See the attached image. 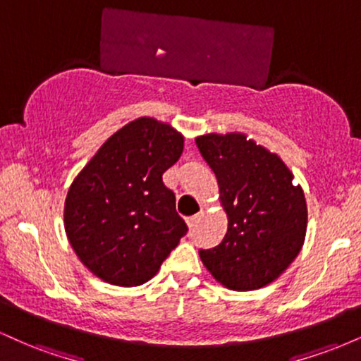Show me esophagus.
<instances>
[{"label":"esophagus","instance_id":"34e87169","mask_svg":"<svg viewBox=\"0 0 361 361\" xmlns=\"http://www.w3.org/2000/svg\"><path fill=\"white\" fill-rule=\"evenodd\" d=\"M202 217H204V212H198V214L192 215V217L186 219V224H188L190 229H193V227H197V224L200 222V219H202Z\"/></svg>","mask_w":361,"mask_h":361}]
</instances>
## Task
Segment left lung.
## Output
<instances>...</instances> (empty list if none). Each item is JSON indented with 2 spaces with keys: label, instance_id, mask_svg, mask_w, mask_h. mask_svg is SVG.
Returning <instances> with one entry per match:
<instances>
[{
  "label": "left lung",
  "instance_id": "obj_1",
  "mask_svg": "<svg viewBox=\"0 0 361 361\" xmlns=\"http://www.w3.org/2000/svg\"><path fill=\"white\" fill-rule=\"evenodd\" d=\"M217 176L227 233L200 259L226 288L247 292L271 283L302 250L307 204L279 156L239 132L195 139Z\"/></svg>",
  "mask_w": 361,
  "mask_h": 361
}]
</instances>
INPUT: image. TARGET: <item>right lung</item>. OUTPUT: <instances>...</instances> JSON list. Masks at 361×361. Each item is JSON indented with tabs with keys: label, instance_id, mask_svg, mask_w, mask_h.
Instances as JSON below:
<instances>
[{
	"label": "right lung",
	"instance_id": "1",
	"mask_svg": "<svg viewBox=\"0 0 361 361\" xmlns=\"http://www.w3.org/2000/svg\"><path fill=\"white\" fill-rule=\"evenodd\" d=\"M183 135L140 117L115 132L69 186L64 227L98 279L137 287L159 271L188 231L163 173L180 159Z\"/></svg>",
	"mask_w": 361,
	"mask_h": 361
}]
</instances>
